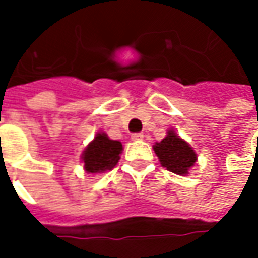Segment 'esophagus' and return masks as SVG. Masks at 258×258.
I'll use <instances>...</instances> for the list:
<instances>
[{
    "mask_svg": "<svg viewBox=\"0 0 258 258\" xmlns=\"http://www.w3.org/2000/svg\"><path fill=\"white\" fill-rule=\"evenodd\" d=\"M131 140L133 141H142L144 140V134L142 133H137V134L131 135Z\"/></svg>",
    "mask_w": 258,
    "mask_h": 258,
    "instance_id": "1",
    "label": "esophagus"
}]
</instances>
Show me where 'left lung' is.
Returning a JSON list of instances; mask_svg holds the SVG:
<instances>
[{"label":"left lung","mask_w":258,"mask_h":258,"mask_svg":"<svg viewBox=\"0 0 258 258\" xmlns=\"http://www.w3.org/2000/svg\"><path fill=\"white\" fill-rule=\"evenodd\" d=\"M153 151L163 167L177 175H188L198 162L194 148L174 130H167V135L153 145Z\"/></svg>","instance_id":"obj_1"}]
</instances>
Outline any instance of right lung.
I'll return each instance as SVG.
<instances>
[{"label": "right lung", "instance_id": "add662e5", "mask_svg": "<svg viewBox=\"0 0 258 258\" xmlns=\"http://www.w3.org/2000/svg\"><path fill=\"white\" fill-rule=\"evenodd\" d=\"M123 152L120 141L110 140L106 133L98 131L81 153V163H84L87 174H102L116 167Z\"/></svg>", "mask_w": 258, "mask_h": 258}]
</instances>
